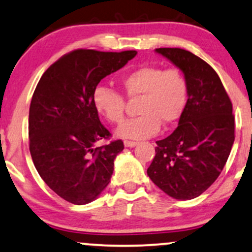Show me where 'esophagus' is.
<instances>
[{"label": "esophagus", "mask_w": 252, "mask_h": 252, "mask_svg": "<svg viewBox=\"0 0 252 252\" xmlns=\"http://www.w3.org/2000/svg\"><path fill=\"white\" fill-rule=\"evenodd\" d=\"M124 145H126V148H132V147H135V145H137V142H134V141H124Z\"/></svg>", "instance_id": "obj_1"}]
</instances>
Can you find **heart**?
Segmentation results:
<instances>
[{
	"label": "heart",
	"mask_w": 252,
	"mask_h": 252,
	"mask_svg": "<svg viewBox=\"0 0 252 252\" xmlns=\"http://www.w3.org/2000/svg\"><path fill=\"white\" fill-rule=\"evenodd\" d=\"M121 87L130 99H141V116L124 122L117 135L131 139L154 136L160 123L170 126L183 114L188 99V82L180 69H163L159 65H143L126 72L121 78ZM96 110L108 122L118 124L124 120L126 98L108 87H97L93 94Z\"/></svg>",
	"instance_id": "1"
}]
</instances>
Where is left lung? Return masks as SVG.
Here are the masks:
<instances>
[{
    "label": "left lung",
    "instance_id": "1",
    "mask_svg": "<svg viewBox=\"0 0 252 252\" xmlns=\"http://www.w3.org/2000/svg\"><path fill=\"white\" fill-rule=\"evenodd\" d=\"M156 51L183 71L188 101L178 126L157 141L148 176L176 199H192L222 172L235 141L232 103L217 72L205 61L181 48Z\"/></svg>",
    "mask_w": 252,
    "mask_h": 252
}]
</instances>
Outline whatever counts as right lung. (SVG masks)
I'll return each instance as SVG.
<instances>
[{
    "instance_id": "add662e5",
    "label": "right lung",
    "mask_w": 252,
    "mask_h": 252,
    "mask_svg": "<svg viewBox=\"0 0 252 252\" xmlns=\"http://www.w3.org/2000/svg\"><path fill=\"white\" fill-rule=\"evenodd\" d=\"M136 50L77 49L42 75L29 109V150L47 186L72 204L97 198L110 182L121 139L95 148L111 134L101 123L93 94L97 84L134 59Z\"/></svg>"
}]
</instances>
